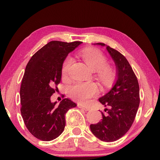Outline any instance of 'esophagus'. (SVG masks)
I'll return each instance as SVG.
<instances>
[{
	"instance_id": "34e87169",
	"label": "esophagus",
	"mask_w": 160,
	"mask_h": 160,
	"mask_svg": "<svg viewBox=\"0 0 160 160\" xmlns=\"http://www.w3.org/2000/svg\"><path fill=\"white\" fill-rule=\"evenodd\" d=\"M78 108H82V109H84V111H89L90 110V108H89V106H85V105H83V104H78Z\"/></svg>"
}]
</instances>
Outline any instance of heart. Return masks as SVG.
Returning a JSON list of instances; mask_svg holds the SVG:
<instances>
[{
	"label": "heart",
	"mask_w": 160,
	"mask_h": 160,
	"mask_svg": "<svg viewBox=\"0 0 160 160\" xmlns=\"http://www.w3.org/2000/svg\"><path fill=\"white\" fill-rule=\"evenodd\" d=\"M81 57L92 70L98 71L99 78L104 82H108L113 76V71L110 68L105 67L107 63V58L100 50L95 49H84ZM73 62L71 58H66L62 65V75L66 76ZM98 86L94 82H76L70 86L68 92L73 99L81 102H85L89 98L97 95Z\"/></svg>",
	"instance_id": "b5f03b06"
}]
</instances>
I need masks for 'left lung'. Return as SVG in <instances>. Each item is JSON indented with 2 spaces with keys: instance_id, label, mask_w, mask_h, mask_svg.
<instances>
[{
  "instance_id": "obj_1",
  "label": "left lung",
  "mask_w": 160,
  "mask_h": 160,
  "mask_svg": "<svg viewBox=\"0 0 160 160\" xmlns=\"http://www.w3.org/2000/svg\"><path fill=\"white\" fill-rule=\"evenodd\" d=\"M94 45L106 47L116 66L113 87L98 100L106 108L101 111L102 119L91 124L90 130L100 141L112 142L121 138L134 122L140 103L139 85L127 59L117 50L105 43Z\"/></svg>"
}]
</instances>
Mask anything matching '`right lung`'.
<instances>
[{
	"label": "right lung",
	"instance_id": "right-lung-1",
	"mask_svg": "<svg viewBox=\"0 0 160 160\" xmlns=\"http://www.w3.org/2000/svg\"><path fill=\"white\" fill-rule=\"evenodd\" d=\"M82 43L50 41L32 55L25 68L20 87L21 114L36 138L50 141L60 136L65 129V113L76 106L68 98L56 105L51 96L60 82L65 60Z\"/></svg>",
	"mask_w": 160,
	"mask_h": 160
}]
</instances>
